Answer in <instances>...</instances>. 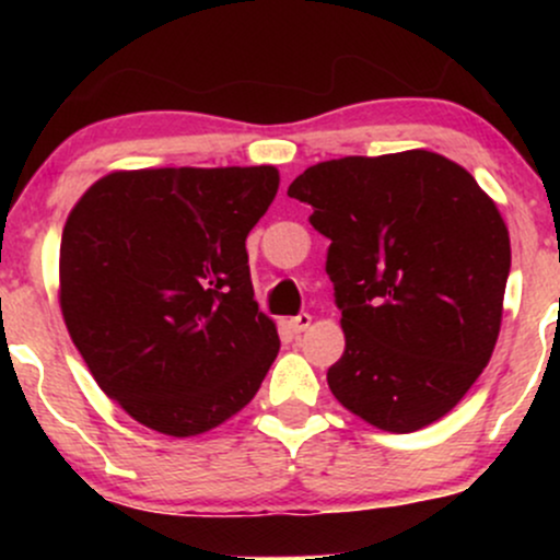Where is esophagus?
Segmentation results:
<instances>
[{"instance_id": "obj_1", "label": "esophagus", "mask_w": 560, "mask_h": 560, "mask_svg": "<svg viewBox=\"0 0 560 560\" xmlns=\"http://www.w3.org/2000/svg\"><path fill=\"white\" fill-rule=\"evenodd\" d=\"M311 320H313L311 313H300V316L289 318V329H292L294 334H302L307 329V326H311Z\"/></svg>"}]
</instances>
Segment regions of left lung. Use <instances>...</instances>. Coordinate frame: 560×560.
Segmentation results:
<instances>
[{"label": "left lung", "mask_w": 560, "mask_h": 560, "mask_svg": "<svg viewBox=\"0 0 560 560\" xmlns=\"http://www.w3.org/2000/svg\"><path fill=\"white\" fill-rule=\"evenodd\" d=\"M289 197L329 240L342 311L331 365L339 402L384 432L450 413L490 363L503 318L511 240L474 176L427 150L311 165Z\"/></svg>", "instance_id": "8db88e82"}]
</instances>
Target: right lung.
Listing matches in <instances>:
<instances>
[{
    "mask_svg": "<svg viewBox=\"0 0 560 560\" xmlns=\"http://www.w3.org/2000/svg\"><path fill=\"white\" fill-rule=\"evenodd\" d=\"M276 189L273 165L118 171L70 210L62 318L131 419L195 436L260 389L279 334L258 311L244 242Z\"/></svg>",
    "mask_w": 560,
    "mask_h": 560,
    "instance_id": "right-lung-1",
    "label": "right lung"
}]
</instances>
